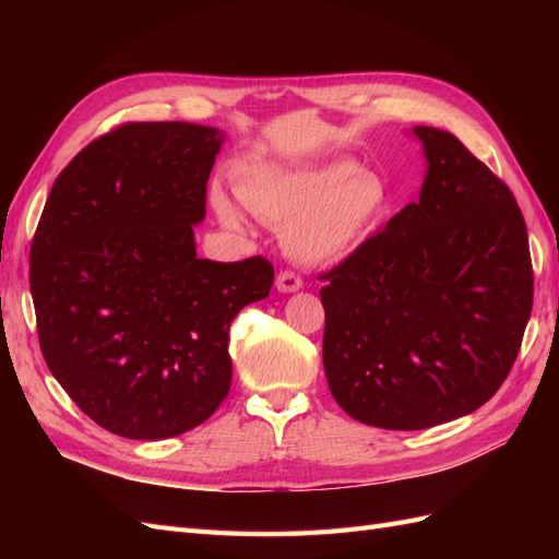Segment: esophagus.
I'll return each mask as SVG.
<instances>
[{
	"label": "esophagus",
	"mask_w": 559,
	"mask_h": 559,
	"mask_svg": "<svg viewBox=\"0 0 559 559\" xmlns=\"http://www.w3.org/2000/svg\"><path fill=\"white\" fill-rule=\"evenodd\" d=\"M275 286H277V292H282V294H294L302 286V280L296 273H292V270H284V273L277 275Z\"/></svg>",
	"instance_id": "1"
}]
</instances>
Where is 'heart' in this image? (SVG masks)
Masks as SVG:
<instances>
[{"mask_svg":"<svg viewBox=\"0 0 559 559\" xmlns=\"http://www.w3.org/2000/svg\"><path fill=\"white\" fill-rule=\"evenodd\" d=\"M235 191L253 216L284 228L286 253L308 265L347 257L380 226L389 210L384 179L357 170L352 163L251 165ZM214 207L226 224H242V214L224 193H214Z\"/></svg>","mask_w":559,"mask_h":559,"instance_id":"1","label":"heart"}]
</instances>
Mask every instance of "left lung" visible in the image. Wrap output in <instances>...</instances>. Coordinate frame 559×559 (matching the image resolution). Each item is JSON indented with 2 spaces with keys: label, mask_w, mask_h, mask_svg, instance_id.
<instances>
[{
  "label": "left lung",
  "mask_w": 559,
  "mask_h": 559,
  "mask_svg": "<svg viewBox=\"0 0 559 559\" xmlns=\"http://www.w3.org/2000/svg\"><path fill=\"white\" fill-rule=\"evenodd\" d=\"M419 200L321 275L324 370L341 408L417 431L478 411L509 378L534 273L518 202L454 134L417 126Z\"/></svg>",
  "instance_id": "8db88e82"
}]
</instances>
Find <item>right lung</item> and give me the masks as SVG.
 <instances>
[{
	"label": "right lung",
	"instance_id": "1",
	"mask_svg": "<svg viewBox=\"0 0 559 559\" xmlns=\"http://www.w3.org/2000/svg\"><path fill=\"white\" fill-rule=\"evenodd\" d=\"M222 142L181 121L114 128L58 175L32 240L46 366L95 425L132 441L179 436L222 405L230 321L273 289L263 257L195 253Z\"/></svg>",
	"mask_w": 559,
	"mask_h": 559
}]
</instances>
